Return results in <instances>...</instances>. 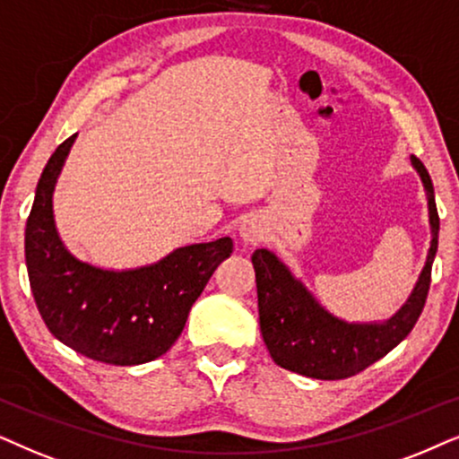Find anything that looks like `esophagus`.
<instances>
[{"label": "esophagus", "mask_w": 459, "mask_h": 459, "mask_svg": "<svg viewBox=\"0 0 459 459\" xmlns=\"http://www.w3.org/2000/svg\"><path fill=\"white\" fill-rule=\"evenodd\" d=\"M239 235H241L243 243H247V246H255V243H260L262 239H264V224H262L258 218L243 220Z\"/></svg>", "instance_id": "obj_1"}]
</instances>
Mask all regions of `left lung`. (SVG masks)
Wrapping results in <instances>:
<instances>
[{
	"label": "left lung",
	"mask_w": 459,
	"mask_h": 459,
	"mask_svg": "<svg viewBox=\"0 0 459 459\" xmlns=\"http://www.w3.org/2000/svg\"><path fill=\"white\" fill-rule=\"evenodd\" d=\"M429 197L432 241L426 266L411 296L386 323H346L327 313L310 291L268 249H255L252 264L258 287L260 332L273 361L315 380H344L368 369L411 332L430 290L432 260L438 246L435 188L424 163L411 157Z\"/></svg>",
	"instance_id": "obj_1"
}]
</instances>
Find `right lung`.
I'll return each instance as SVG.
<instances>
[{"label": "right lung", "mask_w": 459, "mask_h": 459, "mask_svg": "<svg viewBox=\"0 0 459 459\" xmlns=\"http://www.w3.org/2000/svg\"><path fill=\"white\" fill-rule=\"evenodd\" d=\"M77 134L41 172L24 229V258L35 304L54 338L108 365H140L166 354L185 329L212 273L233 254L230 237L178 247L151 266L105 271L63 246L52 193Z\"/></svg>", "instance_id": "obj_1"}]
</instances>
